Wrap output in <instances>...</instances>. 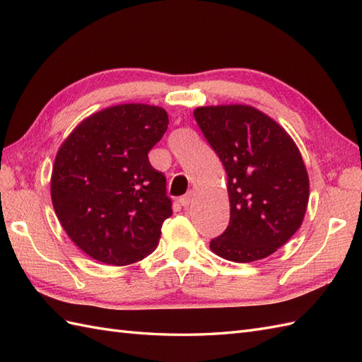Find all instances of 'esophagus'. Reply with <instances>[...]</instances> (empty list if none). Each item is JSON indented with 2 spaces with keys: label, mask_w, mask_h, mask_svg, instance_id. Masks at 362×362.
<instances>
[{
  "label": "esophagus",
  "mask_w": 362,
  "mask_h": 362,
  "mask_svg": "<svg viewBox=\"0 0 362 362\" xmlns=\"http://www.w3.org/2000/svg\"><path fill=\"white\" fill-rule=\"evenodd\" d=\"M192 197H194V191H189L187 196H183V197H180V199H179L180 205H182V206H185V208L189 206V205H191V202H192Z\"/></svg>",
  "instance_id": "1"
}]
</instances>
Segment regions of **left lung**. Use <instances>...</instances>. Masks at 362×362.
Here are the masks:
<instances>
[{
    "label": "left lung",
    "mask_w": 362,
    "mask_h": 362,
    "mask_svg": "<svg viewBox=\"0 0 362 362\" xmlns=\"http://www.w3.org/2000/svg\"><path fill=\"white\" fill-rule=\"evenodd\" d=\"M194 119L226 173L230 225L209 243L231 262L265 259L287 243L305 217L310 182L295 140L250 105L194 109Z\"/></svg>",
    "instance_id": "obj_1"
}]
</instances>
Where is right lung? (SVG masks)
Segmentation results:
<instances>
[{
	"mask_svg": "<svg viewBox=\"0 0 362 362\" xmlns=\"http://www.w3.org/2000/svg\"><path fill=\"white\" fill-rule=\"evenodd\" d=\"M166 128L160 106L117 105L86 117L58 148L52 205L89 257L123 267L156 250L173 209L165 175L151 166L148 153Z\"/></svg>",
	"mask_w": 362,
	"mask_h": 362,
	"instance_id": "obj_1",
	"label": "right lung"
}]
</instances>
